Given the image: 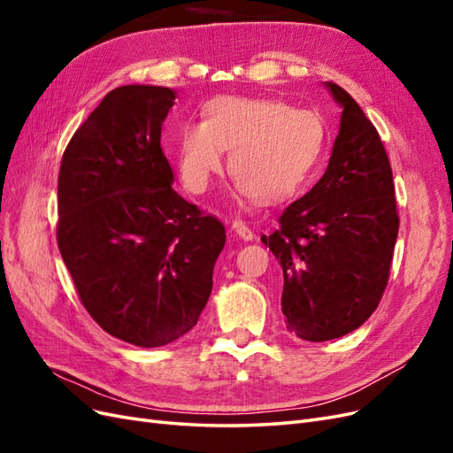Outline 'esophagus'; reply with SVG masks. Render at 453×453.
<instances>
[{
  "mask_svg": "<svg viewBox=\"0 0 453 453\" xmlns=\"http://www.w3.org/2000/svg\"><path fill=\"white\" fill-rule=\"evenodd\" d=\"M232 230H234L236 236H240L245 242H250V240L255 238L253 230L248 226V223L242 221V219H234V221H232Z\"/></svg>",
  "mask_w": 453,
  "mask_h": 453,
  "instance_id": "esophagus-1",
  "label": "esophagus"
}]
</instances>
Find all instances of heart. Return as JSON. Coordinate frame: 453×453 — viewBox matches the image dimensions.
Returning <instances> with one entry per match:
<instances>
[{"instance_id": "1", "label": "heart", "mask_w": 453, "mask_h": 453, "mask_svg": "<svg viewBox=\"0 0 453 453\" xmlns=\"http://www.w3.org/2000/svg\"><path fill=\"white\" fill-rule=\"evenodd\" d=\"M325 135V122L311 109L219 96L203 107V120L187 122L180 130L177 164L185 187L202 195L223 170L225 149H230L236 195L276 202L304 183L323 153Z\"/></svg>"}]
</instances>
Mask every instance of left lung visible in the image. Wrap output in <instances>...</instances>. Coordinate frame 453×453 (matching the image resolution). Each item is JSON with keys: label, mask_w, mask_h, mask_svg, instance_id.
<instances>
[{"label": "left lung", "mask_w": 453, "mask_h": 453, "mask_svg": "<svg viewBox=\"0 0 453 453\" xmlns=\"http://www.w3.org/2000/svg\"><path fill=\"white\" fill-rule=\"evenodd\" d=\"M326 88L342 105L326 172L287 205L280 228L260 238L283 268L285 325L308 342L344 336L372 315L399 234L393 172L380 134L344 88Z\"/></svg>", "instance_id": "8db88e82"}]
</instances>
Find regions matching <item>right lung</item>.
Listing matches in <instances>:
<instances>
[{
    "instance_id": "right-lung-1",
    "label": "right lung",
    "mask_w": 453,
    "mask_h": 453,
    "mask_svg": "<svg viewBox=\"0 0 453 453\" xmlns=\"http://www.w3.org/2000/svg\"><path fill=\"white\" fill-rule=\"evenodd\" d=\"M175 92H109L67 143L57 240L81 303L105 333L160 348L198 323L225 226L172 188L160 147Z\"/></svg>"
}]
</instances>
